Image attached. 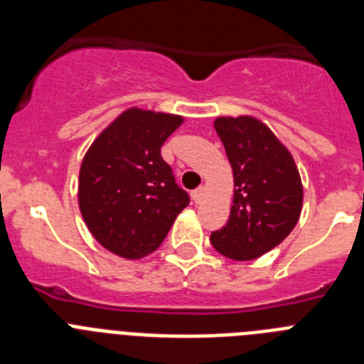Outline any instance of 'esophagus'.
<instances>
[{
  "label": "esophagus",
  "instance_id": "1",
  "mask_svg": "<svg viewBox=\"0 0 364 364\" xmlns=\"http://www.w3.org/2000/svg\"><path fill=\"white\" fill-rule=\"evenodd\" d=\"M205 191H208V189H205V186H200V188H197L195 191L191 193V197H193V200H195V204H200V202L204 200Z\"/></svg>",
  "mask_w": 364,
  "mask_h": 364
}]
</instances>
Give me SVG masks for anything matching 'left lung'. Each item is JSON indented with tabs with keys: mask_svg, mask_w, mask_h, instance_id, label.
Masks as SVG:
<instances>
[{
	"mask_svg": "<svg viewBox=\"0 0 364 364\" xmlns=\"http://www.w3.org/2000/svg\"><path fill=\"white\" fill-rule=\"evenodd\" d=\"M215 131L233 169L235 191L230 220L211 233L218 253L253 260L282 242L299 222L302 184L294 156L253 117H220Z\"/></svg>",
	"mask_w": 364,
	"mask_h": 364,
	"instance_id": "obj_1",
	"label": "left lung"
}]
</instances>
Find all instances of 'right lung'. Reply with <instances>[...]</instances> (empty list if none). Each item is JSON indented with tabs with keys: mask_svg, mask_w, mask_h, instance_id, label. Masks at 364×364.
Wrapping results in <instances>:
<instances>
[{
	"mask_svg": "<svg viewBox=\"0 0 364 364\" xmlns=\"http://www.w3.org/2000/svg\"><path fill=\"white\" fill-rule=\"evenodd\" d=\"M184 118L131 107L105 127L83 156L78 204L87 228L105 250L142 259L166 239L189 204L160 149Z\"/></svg>",
	"mask_w": 364,
	"mask_h": 364,
	"instance_id": "add662e5",
	"label": "right lung"
}]
</instances>
